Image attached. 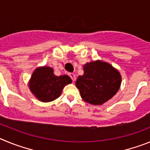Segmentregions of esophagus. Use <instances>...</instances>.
Returning a JSON list of instances; mask_svg holds the SVG:
<instances>
[{
    "label": "esophagus",
    "instance_id": "1",
    "mask_svg": "<svg viewBox=\"0 0 150 150\" xmlns=\"http://www.w3.org/2000/svg\"><path fill=\"white\" fill-rule=\"evenodd\" d=\"M69 77L71 78H72V80L73 81H75V79H76V78H75V75L74 73H69Z\"/></svg>",
    "mask_w": 150,
    "mask_h": 150
}]
</instances>
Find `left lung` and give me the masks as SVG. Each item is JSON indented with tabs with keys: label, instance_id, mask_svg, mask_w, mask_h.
<instances>
[{
	"label": "left lung",
	"instance_id": "obj_1",
	"mask_svg": "<svg viewBox=\"0 0 150 150\" xmlns=\"http://www.w3.org/2000/svg\"><path fill=\"white\" fill-rule=\"evenodd\" d=\"M121 80L119 71L110 63L96 60L83 65V75L78 76L75 84L85 102L102 105L117 93Z\"/></svg>",
	"mask_w": 150,
	"mask_h": 150
}]
</instances>
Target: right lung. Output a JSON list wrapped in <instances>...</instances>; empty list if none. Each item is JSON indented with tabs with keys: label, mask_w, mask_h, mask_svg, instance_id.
Returning <instances> with one entry per match:
<instances>
[{
	"label": "right lung",
	"mask_w": 150,
	"mask_h": 150,
	"mask_svg": "<svg viewBox=\"0 0 150 150\" xmlns=\"http://www.w3.org/2000/svg\"><path fill=\"white\" fill-rule=\"evenodd\" d=\"M71 83L72 79L68 75L57 76L52 68L42 67L34 70L28 86L36 98L42 102H48L58 98L63 87Z\"/></svg>",
	"instance_id": "add662e5"
}]
</instances>
